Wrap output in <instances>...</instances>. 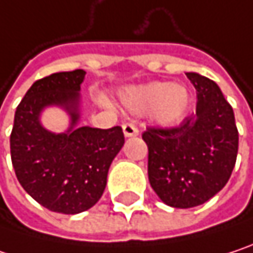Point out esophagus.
<instances>
[{
	"mask_svg": "<svg viewBox=\"0 0 253 253\" xmlns=\"http://www.w3.org/2000/svg\"><path fill=\"white\" fill-rule=\"evenodd\" d=\"M123 133H125L126 137H133V136L139 134V128L134 126L133 123H125L123 125Z\"/></svg>",
	"mask_w": 253,
	"mask_h": 253,
	"instance_id": "obj_1",
	"label": "esophagus"
}]
</instances>
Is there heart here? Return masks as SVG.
Wrapping results in <instances>:
<instances>
[{"mask_svg": "<svg viewBox=\"0 0 253 253\" xmlns=\"http://www.w3.org/2000/svg\"><path fill=\"white\" fill-rule=\"evenodd\" d=\"M120 99L128 111L149 114L161 126H173L186 116L190 92L184 84L171 82H149L122 90Z\"/></svg>", "mask_w": 253, "mask_h": 253, "instance_id": "b5f03b06", "label": "heart"}]
</instances>
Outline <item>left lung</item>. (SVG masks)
<instances>
[{
  "instance_id": "left-lung-1",
  "label": "left lung",
  "mask_w": 253,
  "mask_h": 253,
  "mask_svg": "<svg viewBox=\"0 0 253 253\" xmlns=\"http://www.w3.org/2000/svg\"><path fill=\"white\" fill-rule=\"evenodd\" d=\"M196 89V113L174 128H148V177L158 198L173 208H193L217 195L237 158L239 131L231 105L215 82L186 73Z\"/></svg>"
}]
</instances>
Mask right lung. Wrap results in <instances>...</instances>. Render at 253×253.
I'll list each match as a JSON object with an SVG mask.
<instances>
[{"label":"right lung","mask_w":253,"mask_h":253,"mask_svg":"<svg viewBox=\"0 0 253 253\" xmlns=\"http://www.w3.org/2000/svg\"><path fill=\"white\" fill-rule=\"evenodd\" d=\"M84 75L73 70L36 80L16 110L10 136L17 180L36 202L61 214L83 212L101 199L110 166L125 145L120 126H77ZM46 106H60L69 114L71 126L64 133L42 126Z\"/></svg>","instance_id":"right-lung-1"}]
</instances>
